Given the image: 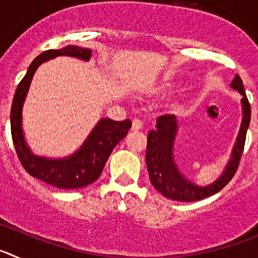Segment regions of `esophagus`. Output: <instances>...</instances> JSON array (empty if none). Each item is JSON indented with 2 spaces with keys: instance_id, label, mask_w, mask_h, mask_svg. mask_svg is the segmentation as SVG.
Here are the masks:
<instances>
[{
  "instance_id": "34e87169",
  "label": "esophagus",
  "mask_w": 258,
  "mask_h": 258,
  "mask_svg": "<svg viewBox=\"0 0 258 258\" xmlns=\"http://www.w3.org/2000/svg\"><path fill=\"white\" fill-rule=\"evenodd\" d=\"M143 126V122L141 121L140 118H133L132 121V131H141Z\"/></svg>"
}]
</instances>
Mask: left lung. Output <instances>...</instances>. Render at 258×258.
<instances>
[{
	"label": "left lung",
	"instance_id": "8db88e82",
	"mask_svg": "<svg viewBox=\"0 0 258 258\" xmlns=\"http://www.w3.org/2000/svg\"><path fill=\"white\" fill-rule=\"evenodd\" d=\"M230 86L238 90L243 97L241 98L243 118L229 163L222 174L213 183L208 186H198L197 183L188 181L179 172L173 157L174 138L178 131L174 115L166 113L159 116L156 120V129L150 131L147 136V150H146V165L149 170L150 181L152 186L168 199L177 200V202H197L211 197L222 190L231 181L238 170L239 161L244 150L247 129L250 121V104L245 95L243 81L238 75H235Z\"/></svg>",
	"mask_w": 258,
	"mask_h": 258
}]
</instances>
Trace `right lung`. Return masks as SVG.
Masks as SVG:
<instances>
[{
    "instance_id": "1",
    "label": "right lung",
    "mask_w": 258,
    "mask_h": 258,
    "mask_svg": "<svg viewBox=\"0 0 258 258\" xmlns=\"http://www.w3.org/2000/svg\"><path fill=\"white\" fill-rule=\"evenodd\" d=\"M59 55L75 56L89 60L92 50L68 45L59 50H47L32 61L26 76L18 85L11 104L10 124L13 143L23 168L36 178L54 187L72 188L85 187L97 181L103 170L113 147L127 134L131 129V120L113 121L111 118H101L89 134L83 146L75 154L63 159H49L35 155L27 146L22 127V109L26 101L29 85L38 66L49 59Z\"/></svg>"
}]
</instances>
